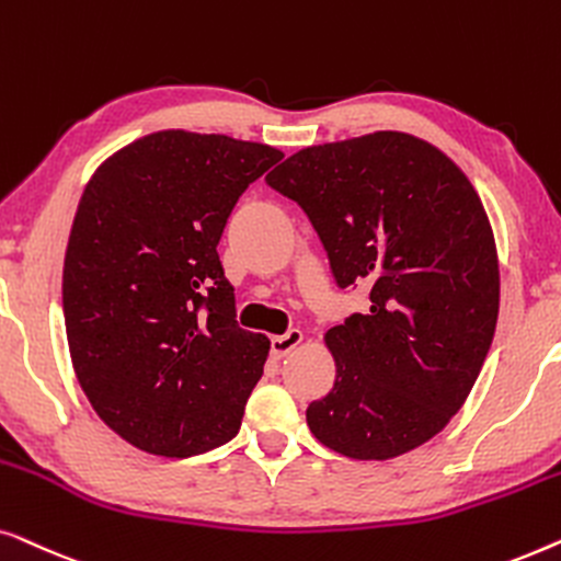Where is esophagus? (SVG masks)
<instances>
[{
  "label": "esophagus",
  "mask_w": 561,
  "mask_h": 561,
  "mask_svg": "<svg viewBox=\"0 0 561 561\" xmlns=\"http://www.w3.org/2000/svg\"><path fill=\"white\" fill-rule=\"evenodd\" d=\"M302 337H305L302 330H297V328L287 330V333H284V335L272 337V356L274 358H284L289 351H295L297 345L302 343Z\"/></svg>",
  "instance_id": "1"
}]
</instances>
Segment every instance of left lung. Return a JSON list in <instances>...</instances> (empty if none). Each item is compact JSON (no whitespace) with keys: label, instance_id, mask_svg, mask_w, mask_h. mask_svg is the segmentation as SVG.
Here are the masks:
<instances>
[{"label":"left lung","instance_id":"obj_1","mask_svg":"<svg viewBox=\"0 0 561 561\" xmlns=\"http://www.w3.org/2000/svg\"><path fill=\"white\" fill-rule=\"evenodd\" d=\"M266 183L307 213L337 287H370L368 312L325 333L335 383L307 427L353 460L424 445L460 412L499 322V254L476 187L404 131L305 147Z\"/></svg>","mask_w":561,"mask_h":561}]
</instances>
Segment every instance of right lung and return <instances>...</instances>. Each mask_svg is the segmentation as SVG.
Listing matches in <instances>:
<instances>
[{"label": "right lung", "instance_id": "obj_1", "mask_svg": "<svg viewBox=\"0 0 561 561\" xmlns=\"http://www.w3.org/2000/svg\"><path fill=\"white\" fill-rule=\"evenodd\" d=\"M279 149L164 129L85 185L62 264L70 360L93 412L129 445L191 457L233 439L270 337L236 322L218 241Z\"/></svg>", "mask_w": 561, "mask_h": 561}]
</instances>
